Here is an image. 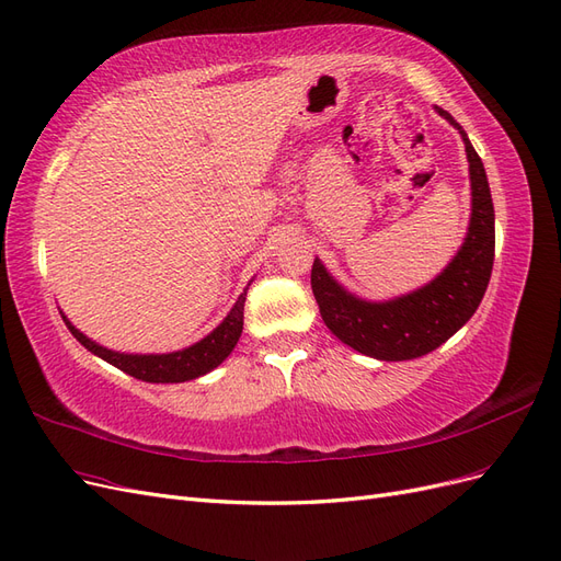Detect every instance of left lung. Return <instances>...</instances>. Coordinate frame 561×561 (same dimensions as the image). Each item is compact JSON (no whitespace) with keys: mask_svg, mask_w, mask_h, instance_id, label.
<instances>
[{"mask_svg":"<svg viewBox=\"0 0 561 561\" xmlns=\"http://www.w3.org/2000/svg\"><path fill=\"white\" fill-rule=\"evenodd\" d=\"M466 140L472 183V218L466 244L437 279L423 289L388 302H369L347 294L324 265L312 263V294L333 335L362 355L382 362H404L437 350L468 322L484 298L493 270L495 220L482 159L462 126L437 107Z\"/></svg>","mask_w":561,"mask_h":561,"instance_id":"1","label":"left lung"}]
</instances>
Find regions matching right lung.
<instances>
[{"instance_id": "obj_1", "label": "right lung", "mask_w": 561, "mask_h": 561, "mask_svg": "<svg viewBox=\"0 0 561 561\" xmlns=\"http://www.w3.org/2000/svg\"><path fill=\"white\" fill-rule=\"evenodd\" d=\"M244 302H247V291L239 296L230 314L222 319V324L214 333H209L206 339L185 350L171 352V355H122V352H112L107 347L95 345L82 331H77L66 317L62 319H66L68 329L72 331V335L79 343H82L89 352H93V355H99L112 366H117V369H122L124 374L146 382H183V380H192L209 374L230 355L244 329Z\"/></svg>"}]
</instances>
